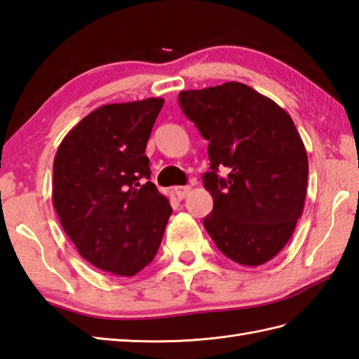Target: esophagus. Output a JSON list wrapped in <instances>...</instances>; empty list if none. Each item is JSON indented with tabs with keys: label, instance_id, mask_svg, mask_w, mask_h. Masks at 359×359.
<instances>
[{
	"label": "esophagus",
	"instance_id": "obj_1",
	"mask_svg": "<svg viewBox=\"0 0 359 359\" xmlns=\"http://www.w3.org/2000/svg\"><path fill=\"white\" fill-rule=\"evenodd\" d=\"M174 192H176L179 200H183L191 192V187H176L174 188Z\"/></svg>",
	"mask_w": 359,
	"mask_h": 359
}]
</instances>
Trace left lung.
<instances>
[{
	"label": "left lung",
	"instance_id": "1",
	"mask_svg": "<svg viewBox=\"0 0 359 359\" xmlns=\"http://www.w3.org/2000/svg\"><path fill=\"white\" fill-rule=\"evenodd\" d=\"M179 104L209 141L208 233L241 265L273 259L290 241L306 197L308 154L291 116L240 81L182 90ZM222 169L227 178L217 176Z\"/></svg>",
	"mask_w": 359,
	"mask_h": 359
}]
</instances>
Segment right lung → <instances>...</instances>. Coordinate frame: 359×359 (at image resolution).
I'll list each match as a JSON object with an SVG mask.
<instances>
[{
  "label": "right lung",
  "instance_id": "right-lung-1",
  "mask_svg": "<svg viewBox=\"0 0 359 359\" xmlns=\"http://www.w3.org/2000/svg\"><path fill=\"white\" fill-rule=\"evenodd\" d=\"M163 98L104 104L63 137L53 165V205L94 267L132 278L158 253L172 212L149 182L144 154Z\"/></svg>",
  "mask_w": 359,
  "mask_h": 359
}]
</instances>
